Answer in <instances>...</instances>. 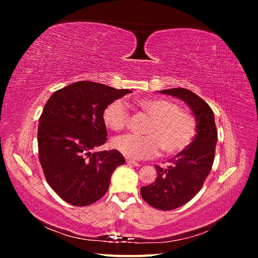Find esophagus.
I'll return each instance as SVG.
<instances>
[{
    "mask_svg": "<svg viewBox=\"0 0 258 258\" xmlns=\"http://www.w3.org/2000/svg\"><path fill=\"white\" fill-rule=\"evenodd\" d=\"M126 162H127V163H129V165L135 166V167H140V166H141V165H140L139 162H137V161H134V160H130V159H127V160H126Z\"/></svg>",
    "mask_w": 258,
    "mask_h": 258,
    "instance_id": "esophagus-1",
    "label": "esophagus"
}]
</instances>
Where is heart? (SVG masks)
Masks as SVG:
<instances>
[{
    "label": "heart",
    "mask_w": 258,
    "mask_h": 258,
    "mask_svg": "<svg viewBox=\"0 0 258 258\" xmlns=\"http://www.w3.org/2000/svg\"><path fill=\"white\" fill-rule=\"evenodd\" d=\"M138 106L152 121L145 136L124 135L113 140V146L130 159H146L157 156L162 148L168 155H175L189 146L196 136L197 124L194 117L179 110L167 99H141ZM103 122L113 131H121L129 121V112L120 100L113 101L103 111Z\"/></svg>",
    "instance_id": "heart-1"
}]
</instances>
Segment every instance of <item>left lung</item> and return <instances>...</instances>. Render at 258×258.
I'll return each mask as SVG.
<instances>
[{
	"label": "left lung",
	"instance_id": "obj_1",
	"mask_svg": "<svg viewBox=\"0 0 258 258\" xmlns=\"http://www.w3.org/2000/svg\"><path fill=\"white\" fill-rule=\"evenodd\" d=\"M159 93L182 100L189 106L197 124V135L189 146L170 159L167 168L155 166L156 181L140 190L148 205L170 211L187 204L201 189L212 169L217 131L213 111L196 93L184 88L160 90Z\"/></svg>",
	"mask_w": 258,
	"mask_h": 258
}]
</instances>
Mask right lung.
<instances>
[{"label": "right lung", "mask_w": 258, "mask_h": 258, "mask_svg": "<svg viewBox=\"0 0 258 258\" xmlns=\"http://www.w3.org/2000/svg\"><path fill=\"white\" fill-rule=\"evenodd\" d=\"M130 92L83 81L54 91L46 102L38 120V158L46 181L68 204L85 207L102 198L114 170L124 163L117 150L92 151L106 141L104 108Z\"/></svg>", "instance_id": "right-lung-1"}]
</instances>
